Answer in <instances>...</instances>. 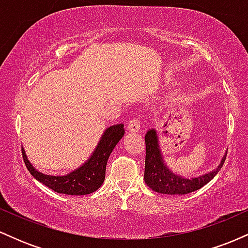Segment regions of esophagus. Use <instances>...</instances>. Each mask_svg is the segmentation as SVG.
Returning <instances> with one entry per match:
<instances>
[{"label":"esophagus","mask_w":248,"mask_h":248,"mask_svg":"<svg viewBox=\"0 0 248 248\" xmlns=\"http://www.w3.org/2000/svg\"><path fill=\"white\" fill-rule=\"evenodd\" d=\"M140 121L138 119H132L128 122V130L132 133H138L140 130Z\"/></svg>","instance_id":"34e87169"}]
</instances>
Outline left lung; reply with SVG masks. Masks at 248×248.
<instances>
[{
    "instance_id": "left-lung-1",
    "label": "left lung",
    "mask_w": 248,
    "mask_h": 248,
    "mask_svg": "<svg viewBox=\"0 0 248 248\" xmlns=\"http://www.w3.org/2000/svg\"><path fill=\"white\" fill-rule=\"evenodd\" d=\"M146 167H144V181L150 189L156 192L166 193V195H186L201 189L217 175L223 167L225 158L213 171L199 176L196 178H183L175 175L164 164L162 154L158 146V138L155 129L148 130L146 136ZM227 155V154H226Z\"/></svg>"
}]
</instances>
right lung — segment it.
Wrapping results in <instances>:
<instances>
[{
    "instance_id": "obj_1",
    "label": "right lung",
    "mask_w": 248,
    "mask_h": 248,
    "mask_svg": "<svg viewBox=\"0 0 248 248\" xmlns=\"http://www.w3.org/2000/svg\"><path fill=\"white\" fill-rule=\"evenodd\" d=\"M124 134V129L122 124L108 127L88 161L75 171L65 176H51L37 171L28 161L23 148H22V155L25 166L31 175L53 191L72 196L88 195L96 191L104 183L108 157L118 142L122 139Z\"/></svg>"
}]
</instances>
